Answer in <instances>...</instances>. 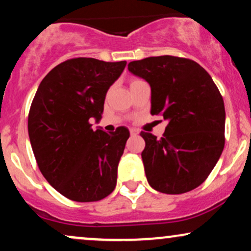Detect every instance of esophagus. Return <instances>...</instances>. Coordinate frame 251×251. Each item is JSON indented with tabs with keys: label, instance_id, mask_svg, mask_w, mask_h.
<instances>
[{
	"label": "esophagus",
	"instance_id": "esophagus-1",
	"mask_svg": "<svg viewBox=\"0 0 251 251\" xmlns=\"http://www.w3.org/2000/svg\"><path fill=\"white\" fill-rule=\"evenodd\" d=\"M129 133H131V135H138V134H139V131H138V129H135V128H131V129H129Z\"/></svg>",
	"mask_w": 251,
	"mask_h": 251
}]
</instances>
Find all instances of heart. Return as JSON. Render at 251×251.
I'll list each match as a JSON object with an SVG mask.
<instances>
[{"instance_id":"b5f03b06","label":"heart","mask_w":251,"mask_h":251,"mask_svg":"<svg viewBox=\"0 0 251 251\" xmlns=\"http://www.w3.org/2000/svg\"><path fill=\"white\" fill-rule=\"evenodd\" d=\"M137 81H139V80H137V79H135V80H132V81H131V85H132V83H134V82H137Z\"/></svg>"}]
</instances>
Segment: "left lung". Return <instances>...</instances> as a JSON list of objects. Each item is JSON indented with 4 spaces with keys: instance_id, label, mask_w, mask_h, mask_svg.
<instances>
[{
    "instance_id": "8db88e82",
    "label": "left lung",
    "mask_w": 251,
    "mask_h": 251,
    "mask_svg": "<svg viewBox=\"0 0 251 251\" xmlns=\"http://www.w3.org/2000/svg\"><path fill=\"white\" fill-rule=\"evenodd\" d=\"M128 71L151 86V114L168 120L163 137L148 132L142 158L157 191H191L208 178L224 149L226 109L217 86L197 62L171 55L128 63Z\"/></svg>"
}]
</instances>
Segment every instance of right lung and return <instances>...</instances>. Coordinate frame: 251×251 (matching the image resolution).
<instances>
[{
    "label": "right lung",
    "mask_w": 251,
    "mask_h": 251,
    "mask_svg": "<svg viewBox=\"0 0 251 251\" xmlns=\"http://www.w3.org/2000/svg\"><path fill=\"white\" fill-rule=\"evenodd\" d=\"M126 61L76 57L60 63L40 83L28 116V133L40 171L68 200L97 201L117 184L118 164L129 137L126 127L94 131L106 93Z\"/></svg>",
    "instance_id": "1"
}]
</instances>
